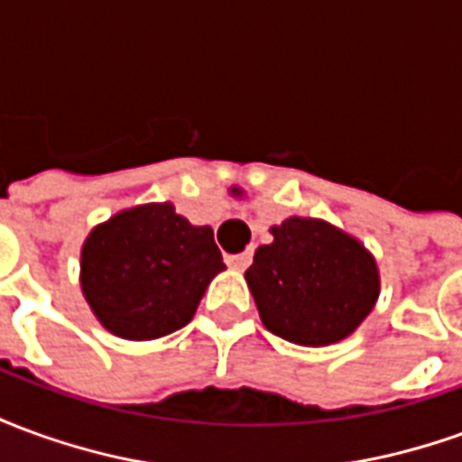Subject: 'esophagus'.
Masks as SVG:
<instances>
[{
  "mask_svg": "<svg viewBox=\"0 0 462 462\" xmlns=\"http://www.w3.org/2000/svg\"><path fill=\"white\" fill-rule=\"evenodd\" d=\"M250 262H252V250L242 252V254H230V257H227V264L235 267V270H247V267H250Z\"/></svg>",
  "mask_w": 462,
  "mask_h": 462,
  "instance_id": "obj_1",
  "label": "esophagus"
}]
</instances>
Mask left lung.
Wrapping results in <instances>:
<instances>
[{
	"instance_id": "8db88e82",
	"label": "left lung",
	"mask_w": 462,
	"mask_h": 462,
	"mask_svg": "<svg viewBox=\"0 0 462 462\" xmlns=\"http://www.w3.org/2000/svg\"><path fill=\"white\" fill-rule=\"evenodd\" d=\"M270 245L245 272L262 324L300 346H329L354 334L378 300L374 254L346 232L314 217L272 227Z\"/></svg>"
}]
</instances>
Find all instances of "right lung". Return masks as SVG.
Wrapping results in <instances>:
<instances>
[{"mask_svg": "<svg viewBox=\"0 0 462 462\" xmlns=\"http://www.w3.org/2000/svg\"><path fill=\"white\" fill-rule=\"evenodd\" d=\"M212 227H195L172 202H148L96 225L81 247V290L96 319L131 341L182 329L217 272Z\"/></svg>", "mask_w": 462, "mask_h": 462, "instance_id": "add662e5", "label": "right lung"}]
</instances>
